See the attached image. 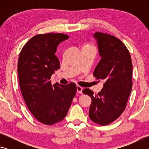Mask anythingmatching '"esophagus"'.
<instances>
[{"mask_svg":"<svg viewBox=\"0 0 149 149\" xmlns=\"http://www.w3.org/2000/svg\"><path fill=\"white\" fill-rule=\"evenodd\" d=\"M76 89H77V92L79 93V94H82V91H83V88L79 86V85H77L76 87Z\"/></svg>","mask_w":149,"mask_h":149,"instance_id":"34e87169","label":"esophagus"}]
</instances>
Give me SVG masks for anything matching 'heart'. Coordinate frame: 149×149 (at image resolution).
<instances>
[{
  "mask_svg": "<svg viewBox=\"0 0 149 149\" xmlns=\"http://www.w3.org/2000/svg\"><path fill=\"white\" fill-rule=\"evenodd\" d=\"M82 49H91V50H95V46L91 43H89V42H87V43H85L82 47Z\"/></svg>",
  "mask_w": 149,
  "mask_h": 149,
  "instance_id": "obj_1",
  "label": "heart"
}]
</instances>
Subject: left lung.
I'll list each match as a JSON object with an SVG mask.
<instances>
[{"label": "left lung", "instance_id": "left-lung-1", "mask_svg": "<svg viewBox=\"0 0 149 149\" xmlns=\"http://www.w3.org/2000/svg\"><path fill=\"white\" fill-rule=\"evenodd\" d=\"M101 59L96 66L93 76L104 81L98 94L85 89L83 93L91 99L89 116L101 125L112 123L120 116L127 105L132 89V62L125 45L114 36L96 32Z\"/></svg>", "mask_w": 149, "mask_h": 149}]
</instances>
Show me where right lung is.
<instances>
[{"label":"right lung","mask_w":149,"mask_h":149,"mask_svg":"<svg viewBox=\"0 0 149 149\" xmlns=\"http://www.w3.org/2000/svg\"><path fill=\"white\" fill-rule=\"evenodd\" d=\"M69 38L64 33L37 34L27 41L17 63L22 96L33 116L48 125L61 122L76 93L74 83L52 85L50 77L60 68L55 53L58 45Z\"/></svg>","instance_id":"1"}]
</instances>
